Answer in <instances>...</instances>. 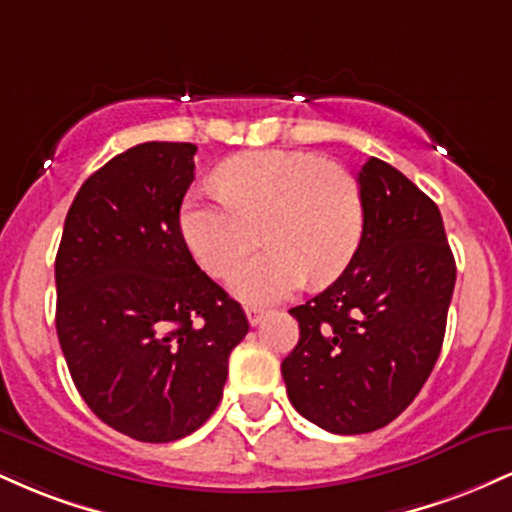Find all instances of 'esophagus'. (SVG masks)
Listing matches in <instances>:
<instances>
[{"label": "esophagus", "instance_id": "obj_1", "mask_svg": "<svg viewBox=\"0 0 512 512\" xmlns=\"http://www.w3.org/2000/svg\"><path fill=\"white\" fill-rule=\"evenodd\" d=\"M245 315H248V322H250V325L255 327V325H260L262 317L267 315V310H264V308H248V310H245Z\"/></svg>", "mask_w": 512, "mask_h": 512}]
</instances>
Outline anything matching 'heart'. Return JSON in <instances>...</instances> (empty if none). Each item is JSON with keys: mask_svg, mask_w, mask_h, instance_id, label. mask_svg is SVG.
Wrapping results in <instances>:
<instances>
[{"mask_svg": "<svg viewBox=\"0 0 512 512\" xmlns=\"http://www.w3.org/2000/svg\"><path fill=\"white\" fill-rule=\"evenodd\" d=\"M219 199L182 202L180 231L211 276H228L260 240L267 245L233 274V296L267 305L308 281L337 279L363 238V197L344 166L303 151H248L214 173Z\"/></svg>", "mask_w": 512, "mask_h": 512, "instance_id": "obj_1", "label": "heart"}]
</instances>
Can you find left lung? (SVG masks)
Masks as SVG:
<instances>
[{
	"label": "left lung",
	"instance_id": "left-lung-1",
	"mask_svg": "<svg viewBox=\"0 0 512 512\" xmlns=\"http://www.w3.org/2000/svg\"><path fill=\"white\" fill-rule=\"evenodd\" d=\"M363 238L339 279L291 308L301 339L281 363L301 416L339 436L378 431L436 366L455 289L443 216L380 158L358 170Z\"/></svg>",
	"mask_w": 512,
	"mask_h": 512
}]
</instances>
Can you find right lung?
Here are the masks:
<instances>
[{"label":"right lung","mask_w":512,"mask_h":512,"mask_svg":"<svg viewBox=\"0 0 512 512\" xmlns=\"http://www.w3.org/2000/svg\"><path fill=\"white\" fill-rule=\"evenodd\" d=\"M195 144L146 142L76 192L55 260L57 337L88 409L142 443L190 436L219 407L250 325L187 250Z\"/></svg>","instance_id":"obj_1"}]
</instances>
